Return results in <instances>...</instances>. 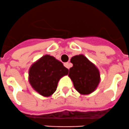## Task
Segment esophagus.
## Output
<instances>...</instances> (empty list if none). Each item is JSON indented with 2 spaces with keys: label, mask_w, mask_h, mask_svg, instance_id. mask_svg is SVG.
I'll return each mask as SVG.
<instances>
[{
  "label": "esophagus",
  "mask_w": 129,
  "mask_h": 129,
  "mask_svg": "<svg viewBox=\"0 0 129 129\" xmlns=\"http://www.w3.org/2000/svg\"><path fill=\"white\" fill-rule=\"evenodd\" d=\"M63 65H64L65 67H67V68H68V69H69L71 67V63H69V62H66V63H63Z\"/></svg>",
  "instance_id": "esophagus-1"
}]
</instances>
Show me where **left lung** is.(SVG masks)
I'll list each match as a JSON object with an SVG mask.
<instances>
[{
    "mask_svg": "<svg viewBox=\"0 0 129 129\" xmlns=\"http://www.w3.org/2000/svg\"><path fill=\"white\" fill-rule=\"evenodd\" d=\"M73 66L69 69V76L75 89L82 94H89L98 87L100 75L98 68L83 54L71 59Z\"/></svg>",
    "mask_w": 129,
    "mask_h": 129,
    "instance_id": "left-lung-1",
    "label": "left lung"
}]
</instances>
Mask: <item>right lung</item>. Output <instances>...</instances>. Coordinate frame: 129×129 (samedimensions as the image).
<instances>
[{"label": "right lung", "mask_w": 129, "mask_h": 129, "mask_svg": "<svg viewBox=\"0 0 129 129\" xmlns=\"http://www.w3.org/2000/svg\"><path fill=\"white\" fill-rule=\"evenodd\" d=\"M68 73L69 69L62 62L46 54L30 67L29 81L37 92L48 97L56 91L59 80Z\"/></svg>", "instance_id": "add662e5"}]
</instances>
